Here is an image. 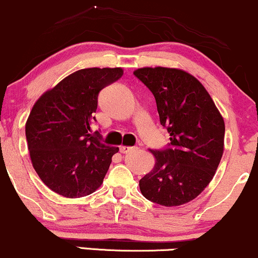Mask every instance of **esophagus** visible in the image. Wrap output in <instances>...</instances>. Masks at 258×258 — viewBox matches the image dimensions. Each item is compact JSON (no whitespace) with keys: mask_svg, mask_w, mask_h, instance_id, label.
<instances>
[{"mask_svg":"<svg viewBox=\"0 0 258 258\" xmlns=\"http://www.w3.org/2000/svg\"><path fill=\"white\" fill-rule=\"evenodd\" d=\"M138 149H139L138 147H128V146H120V147H119L120 153H123V154L133 153V152H136Z\"/></svg>","mask_w":258,"mask_h":258,"instance_id":"obj_1","label":"esophagus"}]
</instances>
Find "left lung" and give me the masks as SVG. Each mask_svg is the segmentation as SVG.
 <instances>
[{
    "instance_id": "left-lung-1",
    "label": "left lung",
    "mask_w": 258,
    "mask_h": 258,
    "mask_svg": "<svg viewBox=\"0 0 258 258\" xmlns=\"http://www.w3.org/2000/svg\"><path fill=\"white\" fill-rule=\"evenodd\" d=\"M134 75L153 93L160 124L171 136L167 148L151 149L155 165L140 179V190L158 205H184L214 177L224 153V118L203 85L189 73L146 67Z\"/></svg>"
}]
</instances>
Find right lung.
Here are the masks:
<instances>
[{"label": "right lung", "mask_w": 258, "mask_h": 258, "mask_svg": "<svg viewBox=\"0 0 258 258\" xmlns=\"http://www.w3.org/2000/svg\"><path fill=\"white\" fill-rule=\"evenodd\" d=\"M122 75V68L81 69L46 91L32 107L25 126L31 161L52 191L76 199L103 183L119 149L91 134V123L99 92Z\"/></svg>", "instance_id": "right-lung-1"}]
</instances>
